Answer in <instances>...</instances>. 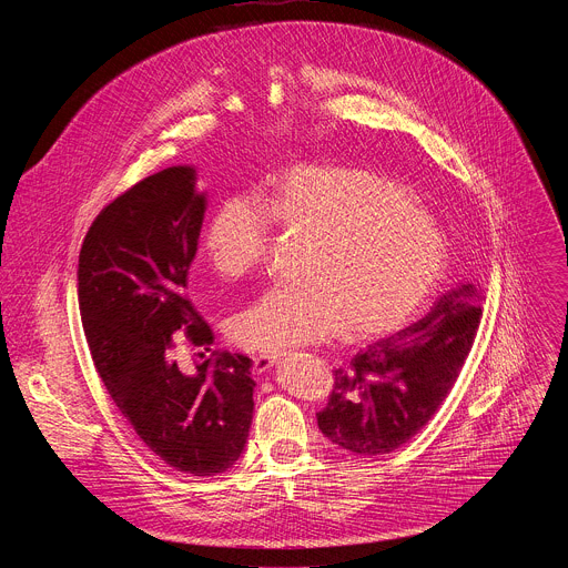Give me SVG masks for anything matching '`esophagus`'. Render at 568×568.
Returning a JSON list of instances; mask_svg holds the SVG:
<instances>
[{
	"mask_svg": "<svg viewBox=\"0 0 568 568\" xmlns=\"http://www.w3.org/2000/svg\"><path fill=\"white\" fill-rule=\"evenodd\" d=\"M278 355H272V353H265V355H256L254 357V371L256 373H267L274 364H276Z\"/></svg>",
	"mask_w": 568,
	"mask_h": 568,
	"instance_id": "obj_1",
	"label": "esophagus"
}]
</instances>
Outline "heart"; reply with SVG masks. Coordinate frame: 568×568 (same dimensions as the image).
<instances>
[{
  "mask_svg": "<svg viewBox=\"0 0 568 568\" xmlns=\"http://www.w3.org/2000/svg\"><path fill=\"white\" fill-rule=\"evenodd\" d=\"M263 204L229 195L204 229L209 265L224 281L252 274L265 254L270 217L310 240L296 285H276L229 321L231 342L281 353L326 342H371L399 331L420 310L447 265L436 222L397 184L348 166H296Z\"/></svg>",
  "mask_w": 568,
  "mask_h": 568,
  "instance_id": "obj_1",
  "label": "heart"
}]
</instances>
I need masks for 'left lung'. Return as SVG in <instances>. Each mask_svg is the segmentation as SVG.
<instances>
[{
    "mask_svg": "<svg viewBox=\"0 0 568 568\" xmlns=\"http://www.w3.org/2000/svg\"><path fill=\"white\" fill-rule=\"evenodd\" d=\"M485 296L465 283L420 321L371 344L335 371L321 434L346 452L377 456L414 438L452 390L478 331Z\"/></svg>",
    "mask_w": 568,
    "mask_h": 568,
    "instance_id": "1",
    "label": "left lung"
}]
</instances>
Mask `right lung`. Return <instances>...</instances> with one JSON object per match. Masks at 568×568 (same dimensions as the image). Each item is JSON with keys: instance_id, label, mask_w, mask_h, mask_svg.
<instances>
[{"instance_id": "obj_1", "label": "right lung", "mask_w": 568, "mask_h": 568, "mask_svg": "<svg viewBox=\"0 0 568 568\" xmlns=\"http://www.w3.org/2000/svg\"><path fill=\"white\" fill-rule=\"evenodd\" d=\"M204 211L195 169H166L108 204L78 256V305L99 377L136 436L193 476L240 458L256 386L245 355L213 353L195 373L175 359L178 333L202 351L213 344L186 296Z\"/></svg>"}]
</instances>
